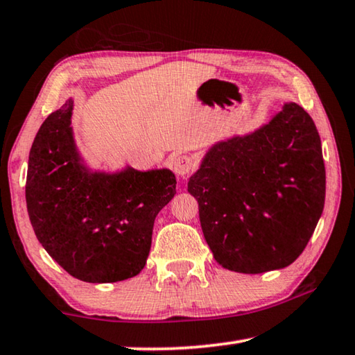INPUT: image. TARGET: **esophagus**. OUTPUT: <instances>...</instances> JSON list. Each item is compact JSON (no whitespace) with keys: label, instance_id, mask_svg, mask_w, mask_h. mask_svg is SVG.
<instances>
[{"label":"esophagus","instance_id":"1","mask_svg":"<svg viewBox=\"0 0 355 355\" xmlns=\"http://www.w3.org/2000/svg\"><path fill=\"white\" fill-rule=\"evenodd\" d=\"M196 167V161L192 156L188 155H178L172 159V169L180 177L188 175V173Z\"/></svg>","mask_w":355,"mask_h":355}]
</instances>
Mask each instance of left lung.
<instances>
[{"label":"left lung","mask_w":355,"mask_h":355,"mask_svg":"<svg viewBox=\"0 0 355 355\" xmlns=\"http://www.w3.org/2000/svg\"><path fill=\"white\" fill-rule=\"evenodd\" d=\"M188 191L220 266L243 274L286 268L313 235L326 199L315 122L285 103L254 133L214 144Z\"/></svg>","instance_id":"obj_1"}]
</instances>
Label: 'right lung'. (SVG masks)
<instances>
[{"instance_id":"add662e5","label":"right lung","mask_w":355,"mask_h":355,"mask_svg":"<svg viewBox=\"0 0 355 355\" xmlns=\"http://www.w3.org/2000/svg\"><path fill=\"white\" fill-rule=\"evenodd\" d=\"M67 100L39 128L28 161L26 207L35 236L75 279L111 284L146 266L155 218L175 196L169 169L91 171L71 130Z\"/></svg>"}]
</instances>
